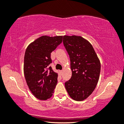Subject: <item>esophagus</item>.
I'll use <instances>...</instances> for the list:
<instances>
[{"instance_id":"34e87169","label":"esophagus","mask_w":124,"mask_h":124,"mask_svg":"<svg viewBox=\"0 0 124 124\" xmlns=\"http://www.w3.org/2000/svg\"><path fill=\"white\" fill-rule=\"evenodd\" d=\"M59 73H60L61 76H62V73H63V70H61V71H59Z\"/></svg>"}]
</instances>
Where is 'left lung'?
<instances>
[{"instance_id": "8db88e82", "label": "left lung", "mask_w": 124, "mask_h": 124, "mask_svg": "<svg viewBox=\"0 0 124 124\" xmlns=\"http://www.w3.org/2000/svg\"><path fill=\"white\" fill-rule=\"evenodd\" d=\"M63 45L69 55L71 78L65 82L69 96L84 101L93 93L99 80L101 63L88 40L76 35H64Z\"/></svg>"}]
</instances>
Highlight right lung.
Returning <instances> with one entry per match:
<instances>
[{
	"mask_svg": "<svg viewBox=\"0 0 124 124\" xmlns=\"http://www.w3.org/2000/svg\"><path fill=\"white\" fill-rule=\"evenodd\" d=\"M63 36L43 35L29 44L24 58V77L34 96L40 100L50 98L57 84L58 73L48 65L51 53L62 43Z\"/></svg>",
	"mask_w": 124,
	"mask_h": 124,
	"instance_id": "add662e5",
	"label": "right lung"
}]
</instances>
